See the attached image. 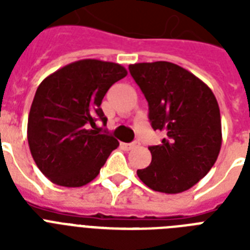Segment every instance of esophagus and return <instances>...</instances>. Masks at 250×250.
<instances>
[{
	"label": "esophagus",
	"instance_id": "obj_1",
	"mask_svg": "<svg viewBox=\"0 0 250 250\" xmlns=\"http://www.w3.org/2000/svg\"><path fill=\"white\" fill-rule=\"evenodd\" d=\"M123 145V148H125L127 150H131V149L136 148L137 145H139V143H129V144H122Z\"/></svg>",
	"mask_w": 250,
	"mask_h": 250
}]
</instances>
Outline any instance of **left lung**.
Returning <instances> with one entry per match:
<instances>
[{
  "mask_svg": "<svg viewBox=\"0 0 250 250\" xmlns=\"http://www.w3.org/2000/svg\"><path fill=\"white\" fill-rule=\"evenodd\" d=\"M149 106L153 129L165 139L149 146L152 162L137 176L150 189L174 194L189 189L214 166L222 145L221 111L209 86L178 64H129Z\"/></svg>",
  "mask_w": 250,
  "mask_h": 250,
  "instance_id": "obj_1",
  "label": "left lung"
}]
</instances>
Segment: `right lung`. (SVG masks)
Returning a JSON list of instances; mask_svg holds the SVG:
<instances>
[{
  "label": "right lung",
  "instance_id": "1",
  "mask_svg": "<svg viewBox=\"0 0 250 250\" xmlns=\"http://www.w3.org/2000/svg\"><path fill=\"white\" fill-rule=\"evenodd\" d=\"M125 75L121 64L82 60L41 82L29 110L27 139L35 164L50 182L82 187L100 174L119 143L89 127L97 119L106 125L101 102Z\"/></svg>",
  "mask_w": 250,
  "mask_h": 250
}]
</instances>
